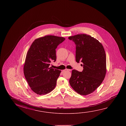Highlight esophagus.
I'll return each instance as SVG.
<instances>
[{
    "label": "esophagus",
    "mask_w": 126,
    "mask_h": 126,
    "mask_svg": "<svg viewBox=\"0 0 126 126\" xmlns=\"http://www.w3.org/2000/svg\"><path fill=\"white\" fill-rule=\"evenodd\" d=\"M65 71H71V69H65Z\"/></svg>",
    "instance_id": "obj_1"
}]
</instances>
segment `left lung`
Here are the masks:
<instances>
[{
  "mask_svg": "<svg viewBox=\"0 0 126 126\" xmlns=\"http://www.w3.org/2000/svg\"><path fill=\"white\" fill-rule=\"evenodd\" d=\"M68 39L76 44V62L81 61L83 64L82 72L72 70L69 83L79 94L88 95L101 84L105 77V50L98 40L87 34H78L70 36Z\"/></svg>",
  "mask_w": 126,
  "mask_h": 126,
  "instance_id": "1",
  "label": "left lung"
}]
</instances>
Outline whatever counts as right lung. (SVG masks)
Instances as JSON below:
<instances>
[{
	"label": "right lung",
	"mask_w": 126,
	"mask_h": 126,
	"mask_svg": "<svg viewBox=\"0 0 126 126\" xmlns=\"http://www.w3.org/2000/svg\"><path fill=\"white\" fill-rule=\"evenodd\" d=\"M65 39L51 35L40 37L33 41L27 52L24 74L32 90L37 94L50 93L56 87L61 71L49 66L56 61V49Z\"/></svg>",
	"instance_id": "1"
}]
</instances>
